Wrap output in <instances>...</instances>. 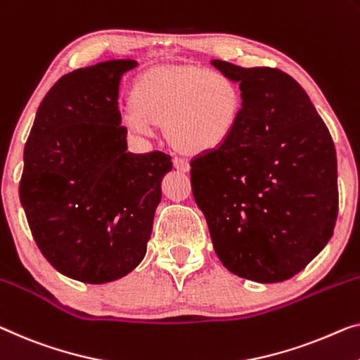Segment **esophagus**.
Returning <instances> with one entry per match:
<instances>
[{
    "label": "esophagus",
    "mask_w": 360,
    "mask_h": 360,
    "mask_svg": "<svg viewBox=\"0 0 360 360\" xmlns=\"http://www.w3.org/2000/svg\"><path fill=\"white\" fill-rule=\"evenodd\" d=\"M173 165H174L176 169L181 171V173H187V171L191 169L189 162H187V160H184V158H174Z\"/></svg>",
    "instance_id": "esophagus-1"
}]
</instances>
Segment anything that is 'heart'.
<instances>
[{
  "label": "heart",
  "mask_w": 360,
  "mask_h": 360,
  "mask_svg": "<svg viewBox=\"0 0 360 360\" xmlns=\"http://www.w3.org/2000/svg\"><path fill=\"white\" fill-rule=\"evenodd\" d=\"M243 111L239 84L226 72L197 66H163L137 80L134 101L122 111L127 131L166 139L184 153L214 152L228 142Z\"/></svg>",
  "instance_id": "obj_1"
}]
</instances>
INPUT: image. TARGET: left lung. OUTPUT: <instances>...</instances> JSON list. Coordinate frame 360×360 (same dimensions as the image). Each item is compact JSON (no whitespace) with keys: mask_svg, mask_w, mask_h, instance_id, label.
Masks as SVG:
<instances>
[{"mask_svg":"<svg viewBox=\"0 0 360 360\" xmlns=\"http://www.w3.org/2000/svg\"><path fill=\"white\" fill-rule=\"evenodd\" d=\"M210 64L239 84L243 111L224 146L191 160L192 194L229 271L257 283L289 280L333 236V141L309 95L286 72Z\"/></svg>","mask_w":360,"mask_h":360,"instance_id":"1","label":"left lung"}]
</instances>
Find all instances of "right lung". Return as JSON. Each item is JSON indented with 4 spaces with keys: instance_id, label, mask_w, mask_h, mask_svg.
I'll use <instances>...</instances> for the list:
<instances>
[{
    "instance_id": "1",
    "label": "right lung",
    "mask_w": 360,
    "mask_h": 360,
    "mask_svg": "<svg viewBox=\"0 0 360 360\" xmlns=\"http://www.w3.org/2000/svg\"><path fill=\"white\" fill-rule=\"evenodd\" d=\"M136 60H110L63 76L37 111L19 184L30 231L61 275L116 281L143 260L162 179L163 152H127L117 106Z\"/></svg>"
}]
</instances>
